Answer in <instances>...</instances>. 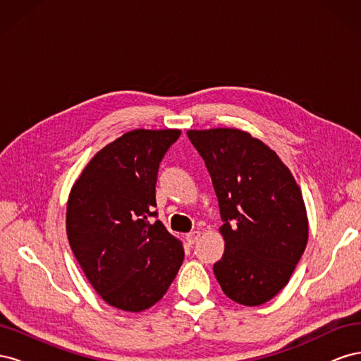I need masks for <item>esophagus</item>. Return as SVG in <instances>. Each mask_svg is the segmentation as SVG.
Instances as JSON below:
<instances>
[{
	"label": "esophagus",
	"instance_id": "obj_1",
	"mask_svg": "<svg viewBox=\"0 0 361 361\" xmlns=\"http://www.w3.org/2000/svg\"><path fill=\"white\" fill-rule=\"evenodd\" d=\"M200 232L199 231H194V232H191V233H188L187 236H185V239H187V243H188V245H194L195 243L199 241V238H200Z\"/></svg>",
	"mask_w": 361,
	"mask_h": 361
}]
</instances>
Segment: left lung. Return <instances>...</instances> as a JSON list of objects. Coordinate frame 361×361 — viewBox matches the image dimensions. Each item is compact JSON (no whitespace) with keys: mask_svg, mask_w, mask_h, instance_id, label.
Segmentation results:
<instances>
[{"mask_svg":"<svg viewBox=\"0 0 361 361\" xmlns=\"http://www.w3.org/2000/svg\"><path fill=\"white\" fill-rule=\"evenodd\" d=\"M224 224L214 274L228 298L260 305L288 285L309 239L307 211L290 170L264 141L236 128L190 129Z\"/></svg>","mask_w":361,"mask_h":361,"instance_id":"8db88e82","label":"left lung"}]
</instances>
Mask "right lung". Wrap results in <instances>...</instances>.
Listing matches in <instances>:
<instances>
[{
	"label": "right lung",
	"instance_id": "add662e5",
	"mask_svg": "<svg viewBox=\"0 0 361 361\" xmlns=\"http://www.w3.org/2000/svg\"><path fill=\"white\" fill-rule=\"evenodd\" d=\"M179 129H134L102 147L72 185L66 207L71 248L101 298L143 312L167 292L183 245L157 216L158 167Z\"/></svg>",
	"mask_w": 361,
	"mask_h": 361
}]
</instances>
